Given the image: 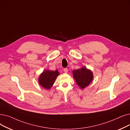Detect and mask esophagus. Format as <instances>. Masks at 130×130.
Returning <instances> with one entry per match:
<instances>
[{"mask_svg":"<svg viewBox=\"0 0 130 130\" xmlns=\"http://www.w3.org/2000/svg\"><path fill=\"white\" fill-rule=\"evenodd\" d=\"M64 72L65 73H67V72H68V69H67V68H64V70H63Z\"/></svg>","mask_w":130,"mask_h":130,"instance_id":"34e87169","label":"esophagus"}]
</instances>
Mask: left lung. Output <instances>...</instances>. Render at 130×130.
<instances>
[{
	"label": "left lung",
	"instance_id": "obj_1",
	"mask_svg": "<svg viewBox=\"0 0 130 130\" xmlns=\"http://www.w3.org/2000/svg\"><path fill=\"white\" fill-rule=\"evenodd\" d=\"M72 73L73 78L75 80L77 85L81 89H84L88 87L93 80V73L91 70L87 69L86 66L73 70Z\"/></svg>",
	"mask_w": 130,
	"mask_h": 130
}]
</instances>
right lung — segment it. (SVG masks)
Masks as SVG:
<instances>
[{
    "label": "right lung",
    "mask_w": 130,
    "mask_h": 130,
    "mask_svg": "<svg viewBox=\"0 0 130 130\" xmlns=\"http://www.w3.org/2000/svg\"><path fill=\"white\" fill-rule=\"evenodd\" d=\"M59 75L58 70L55 71L49 70H44L41 73L38 78V82L43 88L49 90L52 87L56 78Z\"/></svg>",
    "instance_id": "1"
}]
</instances>
